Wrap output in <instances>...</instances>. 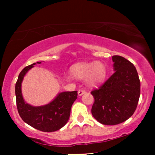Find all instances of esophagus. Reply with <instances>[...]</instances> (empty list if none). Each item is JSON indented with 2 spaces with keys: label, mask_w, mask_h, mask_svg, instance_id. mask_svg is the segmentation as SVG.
Segmentation results:
<instances>
[{
  "label": "esophagus",
  "mask_w": 155,
  "mask_h": 155,
  "mask_svg": "<svg viewBox=\"0 0 155 155\" xmlns=\"http://www.w3.org/2000/svg\"><path fill=\"white\" fill-rule=\"evenodd\" d=\"M84 93H85V91L83 90H78V95H79V96H81V95L84 94Z\"/></svg>",
  "instance_id": "esophagus-1"
}]
</instances>
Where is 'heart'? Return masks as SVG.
Wrapping results in <instances>:
<instances>
[{
  "instance_id": "obj_1",
  "label": "heart",
  "mask_w": 155,
  "mask_h": 155,
  "mask_svg": "<svg viewBox=\"0 0 155 155\" xmlns=\"http://www.w3.org/2000/svg\"><path fill=\"white\" fill-rule=\"evenodd\" d=\"M71 73L75 78L80 80L87 79L90 84L96 85L104 80L107 71L102 63L97 61L74 65L71 69Z\"/></svg>"
}]
</instances>
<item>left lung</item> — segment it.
<instances>
[{
    "label": "left lung",
    "mask_w": 155,
    "mask_h": 155,
    "mask_svg": "<svg viewBox=\"0 0 155 155\" xmlns=\"http://www.w3.org/2000/svg\"><path fill=\"white\" fill-rule=\"evenodd\" d=\"M114 73L99 88L91 92L94 101L92 114L104 125H117L134 114L140 95L136 68L124 57L113 56Z\"/></svg>",
    "instance_id": "obj_1"
}]
</instances>
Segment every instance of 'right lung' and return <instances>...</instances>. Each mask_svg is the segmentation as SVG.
<instances>
[{
	"instance_id": "1",
	"label": "right lung",
	"mask_w": 155,
	"mask_h": 155,
	"mask_svg": "<svg viewBox=\"0 0 155 155\" xmlns=\"http://www.w3.org/2000/svg\"><path fill=\"white\" fill-rule=\"evenodd\" d=\"M35 64L25 67L18 76L15 84L17 109L21 118L29 126L43 132H54L64 126L68 120L71 107L78 97V91L61 92L51 102L41 107L28 104L23 99L21 83L25 74Z\"/></svg>"
}]
</instances>
